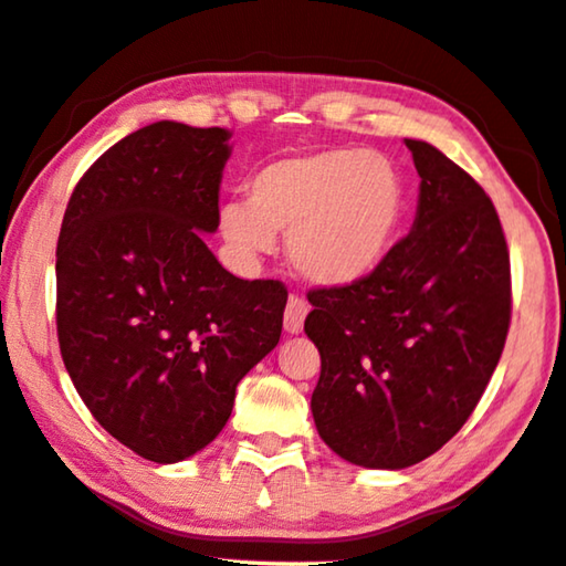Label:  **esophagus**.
I'll list each match as a JSON object with an SVG mask.
<instances>
[{
	"instance_id": "34e87169",
	"label": "esophagus",
	"mask_w": 566,
	"mask_h": 566,
	"mask_svg": "<svg viewBox=\"0 0 566 566\" xmlns=\"http://www.w3.org/2000/svg\"><path fill=\"white\" fill-rule=\"evenodd\" d=\"M306 312H310V306H306L302 296H290V302H286V310H284V332L300 334L304 329Z\"/></svg>"
}]
</instances>
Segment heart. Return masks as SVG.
Instances as JSON below:
<instances>
[{
    "mask_svg": "<svg viewBox=\"0 0 566 566\" xmlns=\"http://www.w3.org/2000/svg\"><path fill=\"white\" fill-rule=\"evenodd\" d=\"M407 191L387 157L324 149L282 157L249 179V202L219 205V232L242 262L274 252L286 234L294 272L319 286L359 282L395 244Z\"/></svg>",
    "mask_w": 566,
    "mask_h": 566,
    "instance_id": "b5f03b06",
    "label": "heart"
}]
</instances>
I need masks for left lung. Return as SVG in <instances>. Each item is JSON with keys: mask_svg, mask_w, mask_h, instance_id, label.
I'll list each match as a JSON object with an SVG mask.
<instances>
[{"mask_svg": "<svg viewBox=\"0 0 566 566\" xmlns=\"http://www.w3.org/2000/svg\"><path fill=\"white\" fill-rule=\"evenodd\" d=\"M419 175L411 232L359 282L314 290L304 332L332 452L405 469L452 439L482 399L512 314L510 252L484 189L437 147L405 139Z\"/></svg>", "mask_w": 566, "mask_h": 566, "instance_id": "8db88e82", "label": "left lung"}]
</instances>
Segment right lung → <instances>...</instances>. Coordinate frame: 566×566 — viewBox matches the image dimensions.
Masks as SVG:
<instances>
[{"mask_svg": "<svg viewBox=\"0 0 566 566\" xmlns=\"http://www.w3.org/2000/svg\"><path fill=\"white\" fill-rule=\"evenodd\" d=\"M229 137L169 119L132 132L84 171L56 242L64 367L92 417L157 464L222 432L282 334L284 284L239 280L202 239Z\"/></svg>", "mask_w": 566, "mask_h": 566, "instance_id": "add662e5", "label": "right lung"}]
</instances>
